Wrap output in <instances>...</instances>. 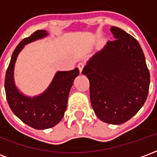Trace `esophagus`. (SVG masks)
<instances>
[{"label":"esophagus","mask_w":157,"mask_h":157,"mask_svg":"<svg viewBox=\"0 0 157 157\" xmlns=\"http://www.w3.org/2000/svg\"><path fill=\"white\" fill-rule=\"evenodd\" d=\"M84 66H85V64L82 63V62H80L78 65H77V67H78L80 72H82V71L83 70V68H84Z\"/></svg>","instance_id":"esophagus-1"}]
</instances>
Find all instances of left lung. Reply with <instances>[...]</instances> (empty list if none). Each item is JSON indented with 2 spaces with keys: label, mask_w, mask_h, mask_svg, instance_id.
<instances>
[{
  "label": "left lung",
  "mask_w": 157,
  "mask_h": 157,
  "mask_svg": "<svg viewBox=\"0 0 157 157\" xmlns=\"http://www.w3.org/2000/svg\"><path fill=\"white\" fill-rule=\"evenodd\" d=\"M82 70L90 82V99L102 121L120 124L137 113L147 98L150 72L140 45L119 28Z\"/></svg>",
  "instance_id": "8db88e82"
}]
</instances>
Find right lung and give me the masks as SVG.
Returning <instances> with one entry per match:
<instances>
[{
    "instance_id": "obj_1",
    "label": "right lung",
    "mask_w": 157,
    "mask_h": 157,
    "mask_svg": "<svg viewBox=\"0 0 157 157\" xmlns=\"http://www.w3.org/2000/svg\"><path fill=\"white\" fill-rule=\"evenodd\" d=\"M47 35L44 30H37L22 39L16 47L6 72L5 91L6 100L12 111L23 123L36 129L51 128L64 117L70 90L74 79L79 75V70L59 71L47 91L33 98L22 95L17 90L13 82V68L16 59L24 45Z\"/></svg>"
}]
</instances>
